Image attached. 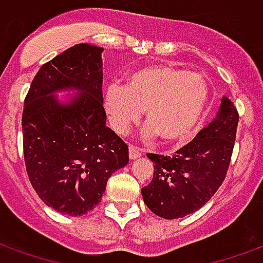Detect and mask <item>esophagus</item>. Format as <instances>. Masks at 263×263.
Instances as JSON below:
<instances>
[{
	"instance_id": "esophagus-1",
	"label": "esophagus",
	"mask_w": 263,
	"mask_h": 263,
	"mask_svg": "<svg viewBox=\"0 0 263 263\" xmlns=\"http://www.w3.org/2000/svg\"><path fill=\"white\" fill-rule=\"evenodd\" d=\"M142 156V150L138 149V147H134V146H129V158L131 160H136Z\"/></svg>"
}]
</instances>
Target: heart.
<instances>
[{"label":"heart","instance_id":"heart-1","mask_svg":"<svg viewBox=\"0 0 263 263\" xmlns=\"http://www.w3.org/2000/svg\"><path fill=\"white\" fill-rule=\"evenodd\" d=\"M208 100L205 78L171 65L142 67L129 74L127 85L113 83L103 92V107L117 134H125L145 110L147 139L160 136L164 143L187 140L201 120Z\"/></svg>","mask_w":263,"mask_h":263}]
</instances>
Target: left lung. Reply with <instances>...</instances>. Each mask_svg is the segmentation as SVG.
I'll use <instances>...</instances> for the list:
<instances>
[{
	"instance_id": "8db88e82",
	"label": "left lung",
	"mask_w": 263,
	"mask_h": 263,
	"mask_svg": "<svg viewBox=\"0 0 263 263\" xmlns=\"http://www.w3.org/2000/svg\"><path fill=\"white\" fill-rule=\"evenodd\" d=\"M237 124V110L223 96L216 117L196 139L172 157L147 154L154 163V174L149 185L142 187V197L150 211L165 219H176L208 203L225 179Z\"/></svg>"
}]
</instances>
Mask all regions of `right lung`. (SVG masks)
<instances>
[{
  "label": "right lung",
  "mask_w": 263,
  "mask_h": 263,
  "mask_svg": "<svg viewBox=\"0 0 263 263\" xmlns=\"http://www.w3.org/2000/svg\"><path fill=\"white\" fill-rule=\"evenodd\" d=\"M103 48L77 44L41 66L25 99L27 175L38 197L80 216L100 203L110 175L129 161L128 146L106 127ZM74 91L66 101L58 91Z\"/></svg>",
  "instance_id": "1"
}]
</instances>
